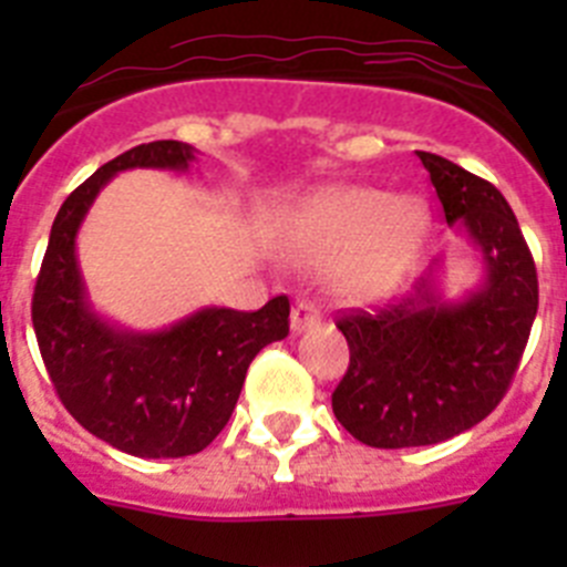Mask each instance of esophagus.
I'll return each mask as SVG.
<instances>
[{
    "mask_svg": "<svg viewBox=\"0 0 567 567\" xmlns=\"http://www.w3.org/2000/svg\"><path fill=\"white\" fill-rule=\"evenodd\" d=\"M320 312L318 309L312 307V303H295L292 307V315H289V327H292V334H300V332H307V329H315L320 327Z\"/></svg>",
    "mask_w": 567,
    "mask_h": 567,
    "instance_id": "esophagus-1",
    "label": "esophagus"
}]
</instances>
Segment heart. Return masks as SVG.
Segmentation results:
<instances>
[{
  "mask_svg": "<svg viewBox=\"0 0 567 567\" xmlns=\"http://www.w3.org/2000/svg\"><path fill=\"white\" fill-rule=\"evenodd\" d=\"M429 238V207L414 193L338 184L309 195L280 229V252L300 267L327 264V284L352 303L403 287Z\"/></svg>",
  "mask_w": 567,
  "mask_h": 567,
  "instance_id": "1",
  "label": "heart"
}]
</instances>
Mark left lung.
Returning <instances> with one entry per match:
<instances>
[{
  "label": "left lung",
  "mask_w": 567,
  "mask_h": 567,
  "mask_svg": "<svg viewBox=\"0 0 567 567\" xmlns=\"http://www.w3.org/2000/svg\"><path fill=\"white\" fill-rule=\"evenodd\" d=\"M417 155L445 224L480 255L483 278L449 298L440 255L403 300L338 320L352 358L332 412L374 449L443 443L488 417L508 392L539 303L534 258L503 193L443 155Z\"/></svg>",
  "instance_id": "8db88e82"
}]
</instances>
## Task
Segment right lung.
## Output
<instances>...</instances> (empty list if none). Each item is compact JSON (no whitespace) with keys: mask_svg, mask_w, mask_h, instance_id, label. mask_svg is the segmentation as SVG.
Instances as JSON below:
<instances>
[{"mask_svg":"<svg viewBox=\"0 0 567 567\" xmlns=\"http://www.w3.org/2000/svg\"><path fill=\"white\" fill-rule=\"evenodd\" d=\"M195 155L193 144L150 142L99 167L59 209L33 292L39 352L64 409L133 457L207 449L233 417L255 354L289 334L284 295L258 312L204 307L153 332L122 327L90 303L76 238L96 195L124 169L187 173Z\"/></svg>","mask_w":567,"mask_h":567,"instance_id":"obj_1","label":"right lung"}]
</instances>
